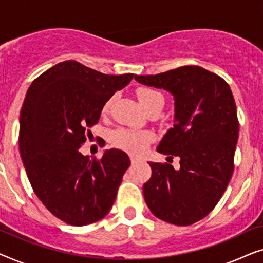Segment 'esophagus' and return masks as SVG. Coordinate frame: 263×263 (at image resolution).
<instances>
[{
  "label": "esophagus",
  "instance_id": "34e87169",
  "mask_svg": "<svg viewBox=\"0 0 263 263\" xmlns=\"http://www.w3.org/2000/svg\"><path fill=\"white\" fill-rule=\"evenodd\" d=\"M130 161H132V165H135V164L141 163V159H139V158H135V157H132Z\"/></svg>",
  "mask_w": 263,
  "mask_h": 263
}]
</instances>
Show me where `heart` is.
I'll use <instances>...</instances> for the list:
<instances>
[{"mask_svg": "<svg viewBox=\"0 0 263 263\" xmlns=\"http://www.w3.org/2000/svg\"><path fill=\"white\" fill-rule=\"evenodd\" d=\"M136 98L139 103L146 111L159 103H164L163 95L160 92L151 87H141L136 88ZM114 98H109L104 103L102 107V114L107 115L110 112L111 105H112ZM154 141V135L147 130H133L128 128H118L114 130L110 135L111 145L116 148L124 151L132 156H140L148 148V146Z\"/></svg>", "mask_w": 263, "mask_h": 263, "instance_id": "obj_1", "label": "heart"}]
</instances>
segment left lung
I'll return each mask as SVG.
<instances>
[{"mask_svg":"<svg viewBox=\"0 0 263 263\" xmlns=\"http://www.w3.org/2000/svg\"><path fill=\"white\" fill-rule=\"evenodd\" d=\"M134 79L174 95V128L157 151L181 159L179 170L167 163H148L152 176L143 184L145 201L161 220L192 225L213 211L232 177L239 123L231 88L199 66Z\"/></svg>","mask_w":263,"mask_h":263,"instance_id":"8db88e82","label":"left lung"}]
</instances>
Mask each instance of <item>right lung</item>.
<instances>
[{"instance_id":"right-lung-1","label":"right lung","mask_w":263,"mask_h":263,"mask_svg":"<svg viewBox=\"0 0 263 263\" xmlns=\"http://www.w3.org/2000/svg\"><path fill=\"white\" fill-rule=\"evenodd\" d=\"M134 74L107 75L69 60L34 79L20 111L19 149L32 188L60 220L82 226L109 213L130 165L120 149L82 156L104 103Z\"/></svg>"}]
</instances>
